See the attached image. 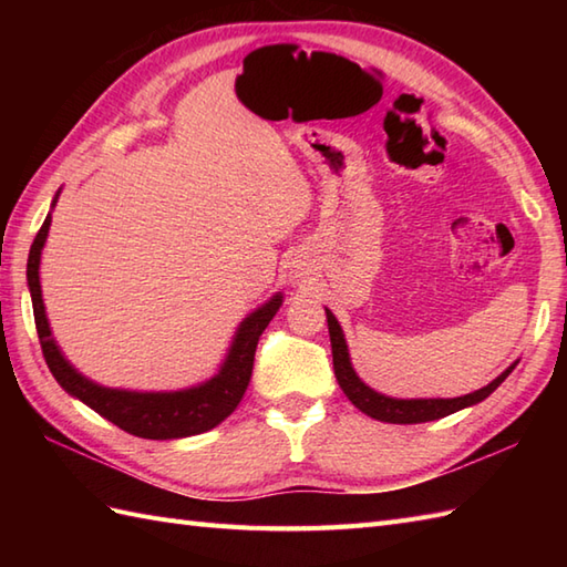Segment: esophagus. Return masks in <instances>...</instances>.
I'll list each match as a JSON object with an SVG mask.
<instances>
[{
	"label": "esophagus",
	"mask_w": 567,
	"mask_h": 567,
	"mask_svg": "<svg viewBox=\"0 0 567 567\" xmlns=\"http://www.w3.org/2000/svg\"><path fill=\"white\" fill-rule=\"evenodd\" d=\"M305 265H307V262H299V260H297V262L292 265V268H295V272H302V270H305Z\"/></svg>",
	"instance_id": "34e87169"
}]
</instances>
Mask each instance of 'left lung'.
Listing matches in <instances>:
<instances>
[{"mask_svg": "<svg viewBox=\"0 0 567 567\" xmlns=\"http://www.w3.org/2000/svg\"><path fill=\"white\" fill-rule=\"evenodd\" d=\"M327 321H329V336H331L333 372L343 394L360 409V412L378 421H388V424H424V421L443 419L453 412H461L465 406H473L477 402L487 400V396L495 392L499 384L509 378V372L516 368V363L509 365L499 378L492 380L487 388L475 390L463 396H453V400H394V396H384L372 388H368V384L355 375V370L351 365V355H348L341 323L336 321L331 309H327Z\"/></svg>", "mask_w": 567, "mask_h": 567, "instance_id": "8db88e82", "label": "left lung"}]
</instances>
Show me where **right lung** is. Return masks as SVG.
I'll return each instance as SVG.
<instances>
[{
	"instance_id": "1",
	"label": "right lung",
	"mask_w": 567,
	"mask_h": 567,
	"mask_svg": "<svg viewBox=\"0 0 567 567\" xmlns=\"http://www.w3.org/2000/svg\"><path fill=\"white\" fill-rule=\"evenodd\" d=\"M58 195L53 199V207ZM48 228H51V214L45 216L43 226L33 238V246L29 250V265H27V280L33 305V319L35 331H39L41 351L48 368H51L53 378L60 388L68 394L78 396L80 402L94 409L100 416L112 421L126 433H134L138 439L151 441H167V439H185L197 436V433L209 431L219 426L221 421L234 412L238 402L244 400L248 390L252 360H256L258 339L262 336L265 327L272 321L277 309L282 305V295L277 292L270 302L258 307L252 315H248L234 336V343L228 348V355L221 363L219 372L207 382L197 384L189 390L177 392H131V390H112L102 388V384L92 382L72 368L65 355L60 353L58 343L53 341L51 327H48L43 297H41V250L45 246Z\"/></svg>"
}]
</instances>
